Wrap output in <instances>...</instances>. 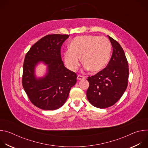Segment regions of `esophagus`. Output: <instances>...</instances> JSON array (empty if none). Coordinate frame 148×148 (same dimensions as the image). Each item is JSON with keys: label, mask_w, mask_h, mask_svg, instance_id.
<instances>
[{"label": "esophagus", "mask_w": 148, "mask_h": 148, "mask_svg": "<svg viewBox=\"0 0 148 148\" xmlns=\"http://www.w3.org/2000/svg\"><path fill=\"white\" fill-rule=\"evenodd\" d=\"M84 78H86V77L82 76V75H78V76H77V79L78 80H81V79H84Z\"/></svg>", "instance_id": "1"}]
</instances>
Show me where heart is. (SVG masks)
Wrapping results in <instances>:
<instances>
[{"mask_svg":"<svg viewBox=\"0 0 148 148\" xmlns=\"http://www.w3.org/2000/svg\"><path fill=\"white\" fill-rule=\"evenodd\" d=\"M111 45L105 37L84 35L74 38L70 42L69 49L64 53V58L67 67L76 71L80 58L84 68L92 73L103 70L110 60Z\"/></svg>","mask_w":148,"mask_h":148,"instance_id":"heart-1","label":"heart"}]
</instances>
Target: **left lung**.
Returning <instances> with one entry per match:
<instances>
[{
  "instance_id": "left-lung-1",
  "label": "left lung",
  "mask_w": 148,
  "mask_h": 148,
  "mask_svg": "<svg viewBox=\"0 0 148 148\" xmlns=\"http://www.w3.org/2000/svg\"><path fill=\"white\" fill-rule=\"evenodd\" d=\"M113 51L107 67L95 75L88 77L90 86L87 97L95 107L106 108L114 105L128 86V62L118 42L108 36Z\"/></svg>"
}]
</instances>
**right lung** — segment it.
<instances>
[{"mask_svg": "<svg viewBox=\"0 0 148 148\" xmlns=\"http://www.w3.org/2000/svg\"><path fill=\"white\" fill-rule=\"evenodd\" d=\"M68 34H49L40 39L27 53L24 61L22 85L30 101L44 110H54L66 102L77 82V74L65 67L61 47ZM48 65L44 77L37 79L34 70L38 63Z\"/></svg>", "mask_w": 148, "mask_h": 148, "instance_id": "obj_1", "label": "right lung"}]
</instances>
